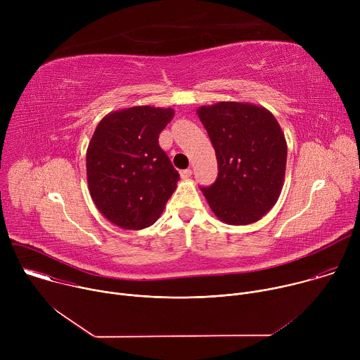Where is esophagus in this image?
Masks as SVG:
<instances>
[{
	"mask_svg": "<svg viewBox=\"0 0 360 360\" xmlns=\"http://www.w3.org/2000/svg\"><path fill=\"white\" fill-rule=\"evenodd\" d=\"M179 174H181V178H182V179H188V178H191L192 171H191V169H184V171H181Z\"/></svg>",
	"mask_w": 360,
	"mask_h": 360,
	"instance_id": "esophagus-1",
	"label": "esophagus"
}]
</instances>
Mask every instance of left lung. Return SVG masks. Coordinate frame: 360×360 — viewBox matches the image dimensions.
<instances>
[{"label": "left lung", "instance_id": "obj_1", "mask_svg": "<svg viewBox=\"0 0 360 360\" xmlns=\"http://www.w3.org/2000/svg\"><path fill=\"white\" fill-rule=\"evenodd\" d=\"M196 114L218 161V178L200 188L212 212L228 225L259 221L276 203L285 179L288 145L276 118L250 102L222 101Z\"/></svg>", "mask_w": 360, "mask_h": 360}]
</instances>
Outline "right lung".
Listing matches in <instances>:
<instances>
[{
    "mask_svg": "<svg viewBox=\"0 0 360 360\" xmlns=\"http://www.w3.org/2000/svg\"><path fill=\"white\" fill-rule=\"evenodd\" d=\"M172 108L139 105L99 121L86 149V181L98 211L122 229L155 224L176 189L178 171L158 138Z\"/></svg>",
    "mask_w": 360,
    "mask_h": 360,
    "instance_id": "1",
    "label": "right lung"
}]
</instances>
